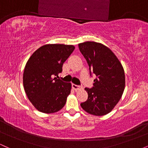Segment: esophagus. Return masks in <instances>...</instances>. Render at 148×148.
Segmentation results:
<instances>
[{
    "label": "esophagus",
    "instance_id": "obj_1",
    "mask_svg": "<svg viewBox=\"0 0 148 148\" xmlns=\"http://www.w3.org/2000/svg\"><path fill=\"white\" fill-rule=\"evenodd\" d=\"M72 88L74 90H78L79 89V88H80V86H77V85H76V84H72Z\"/></svg>",
    "mask_w": 148,
    "mask_h": 148
}]
</instances>
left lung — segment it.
Wrapping results in <instances>:
<instances>
[{"label": "left lung", "instance_id": "8db88e82", "mask_svg": "<svg viewBox=\"0 0 148 148\" xmlns=\"http://www.w3.org/2000/svg\"><path fill=\"white\" fill-rule=\"evenodd\" d=\"M79 47L89 66L90 75L96 76L92 88H85L88 97L81 106L90 114L104 115L113 110L123 95L124 69L111 49L102 44L86 42L79 44Z\"/></svg>", "mask_w": 148, "mask_h": 148}]
</instances>
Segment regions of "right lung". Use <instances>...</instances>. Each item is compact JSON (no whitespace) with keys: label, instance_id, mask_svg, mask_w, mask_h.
Listing matches in <instances>:
<instances>
[{"label":"right lung","instance_id":"1","mask_svg":"<svg viewBox=\"0 0 148 148\" xmlns=\"http://www.w3.org/2000/svg\"><path fill=\"white\" fill-rule=\"evenodd\" d=\"M74 49L73 45H46L35 51L27 62L23 87L28 99L39 111L56 113L65 104L72 85L58 77Z\"/></svg>","mask_w":148,"mask_h":148}]
</instances>
